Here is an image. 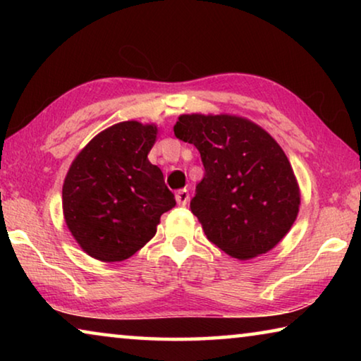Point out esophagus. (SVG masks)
<instances>
[{
    "instance_id": "obj_1",
    "label": "esophagus",
    "mask_w": 361,
    "mask_h": 361,
    "mask_svg": "<svg viewBox=\"0 0 361 361\" xmlns=\"http://www.w3.org/2000/svg\"><path fill=\"white\" fill-rule=\"evenodd\" d=\"M175 199H176V204H178V205H186L188 200H189V192L186 191V189H180V191L175 194Z\"/></svg>"
}]
</instances>
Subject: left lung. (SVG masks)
<instances>
[{"label": "left lung", "instance_id": "8db88e82", "mask_svg": "<svg viewBox=\"0 0 361 361\" xmlns=\"http://www.w3.org/2000/svg\"><path fill=\"white\" fill-rule=\"evenodd\" d=\"M176 138L199 149L205 169L191 212L207 239L240 261L271 252L301 205L288 157L269 133L234 114H181Z\"/></svg>", "mask_w": 361, "mask_h": 361}]
</instances>
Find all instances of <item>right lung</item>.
<instances>
[{
  "mask_svg": "<svg viewBox=\"0 0 361 361\" xmlns=\"http://www.w3.org/2000/svg\"><path fill=\"white\" fill-rule=\"evenodd\" d=\"M157 127L124 121L79 151L65 176L66 228L85 253L103 262L130 258L154 237L161 215L176 205L148 154Z\"/></svg>",
  "mask_w": 361,
  "mask_h": 361,
  "instance_id": "obj_1",
  "label": "right lung"
}]
</instances>
